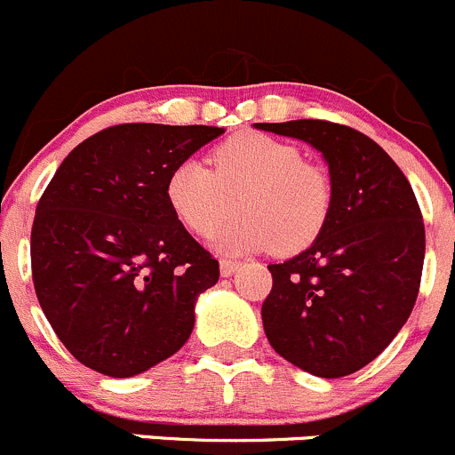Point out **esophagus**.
I'll return each instance as SVG.
<instances>
[{
	"mask_svg": "<svg viewBox=\"0 0 455 455\" xmlns=\"http://www.w3.org/2000/svg\"><path fill=\"white\" fill-rule=\"evenodd\" d=\"M241 267V260L236 259H221V276H232Z\"/></svg>",
	"mask_w": 455,
	"mask_h": 455,
	"instance_id": "obj_1",
	"label": "esophagus"
}]
</instances>
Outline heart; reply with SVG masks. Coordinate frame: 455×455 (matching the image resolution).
<instances>
[{
	"label": "heart",
	"instance_id": "b5f03b06",
	"mask_svg": "<svg viewBox=\"0 0 455 455\" xmlns=\"http://www.w3.org/2000/svg\"><path fill=\"white\" fill-rule=\"evenodd\" d=\"M212 170L196 159L174 165L165 199L190 232L208 236L232 210L238 214L219 232L228 251L267 250L294 254L314 243L331 212L334 190L327 172L303 161L291 143L260 132H241L212 150Z\"/></svg>",
	"mask_w": 455,
	"mask_h": 455
}]
</instances>
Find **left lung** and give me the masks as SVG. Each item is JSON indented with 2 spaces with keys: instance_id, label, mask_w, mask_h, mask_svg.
<instances>
[{
  "instance_id": "left-lung-1",
  "label": "left lung",
  "mask_w": 455,
  "mask_h": 455,
  "mask_svg": "<svg viewBox=\"0 0 455 455\" xmlns=\"http://www.w3.org/2000/svg\"><path fill=\"white\" fill-rule=\"evenodd\" d=\"M303 139L330 165L331 212L312 247L267 265L265 336L285 361L321 379L374 361L407 323L425 260V223L403 170L367 134L323 119L256 124Z\"/></svg>"
}]
</instances>
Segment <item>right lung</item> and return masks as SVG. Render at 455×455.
<instances>
[{
	"mask_svg": "<svg viewBox=\"0 0 455 455\" xmlns=\"http://www.w3.org/2000/svg\"><path fill=\"white\" fill-rule=\"evenodd\" d=\"M223 134L214 125L121 124L75 148L30 232L37 300L90 370L130 379L186 345L219 260L165 199L170 170Z\"/></svg>",
	"mask_w": 455,
	"mask_h": 455,
	"instance_id": "right-lung-1",
	"label": "right lung"
}]
</instances>
